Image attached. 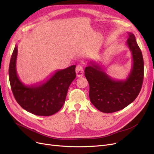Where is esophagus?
<instances>
[{"label": "esophagus", "mask_w": 154, "mask_h": 154, "mask_svg": "<svg viewBox=\"0 0 154 154\" xmlns=\"http://www.w3.org/2000/svg\"><path fill=\"white\" fill-rule=\"evenodd\" d=\"M76 74L78 77L82 76L83 74V68L81 66H77L76 67Z\"/></svg>", "instance_id": "obj_1"}]
</instances>
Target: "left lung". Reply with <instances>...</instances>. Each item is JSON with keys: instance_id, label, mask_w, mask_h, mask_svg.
I'll return each mask as SVG.
<instances>
[{"instance_id": "8db88e82", "label": "left lung", "mask_w": 154, "mask_h": 154, "mask_svg": "<svg viewBox=\"0 0 154 154\" xmlns=\"http://www.w3.org/2000/svg\"><path fill=\"white\" fill-rule=\"evenodd\" d=\"M128 35L126 44L132 54V67L125 80H114L93 61L85 69L90 88V100L102 112L112 113L123 109L136 100L141 89L144 76L143 54L134 35L132 32Z\"/></svg>"}]
</instances>
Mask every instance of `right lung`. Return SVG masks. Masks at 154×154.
Instances as JSON below:
<instances>
[{"label":"right lung","instance_id":"obj_1","mask_svg":"<svg viewBox=\"0 0 154 154\" xmlns=\"http://www.w3.org/2000/svg\"><path fill=\"white\" fill-rule=\"evenodd\" d=\"M17 53L15 45L9 67L10 85L17 103L35 115L49 116L57 113L63 106L69 87L76 76V66L57 70L48 80L39 84L26 85L17 72Z\"/></svg>","mask_w":154,"mask_h":154}]
</instances>
